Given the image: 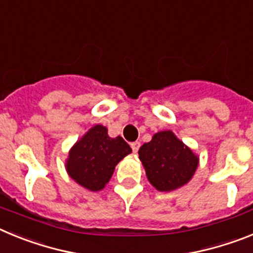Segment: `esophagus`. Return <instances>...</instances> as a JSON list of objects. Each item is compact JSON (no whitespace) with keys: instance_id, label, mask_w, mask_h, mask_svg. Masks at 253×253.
I'll use <instances>...</instances> for the list:
<instances>
[{"instance_id":"1","label":"esophagus","mask_w":253,"mask_h":253,"mask_svg":"<svg viewBox=\"0 0 253 253\" xmlns=\"http://www.w3.org/2000/svg\"><path fill=\"white\" fill-rule=\"evenodd\" d=\"M130 147H131V149H133L134 153H137L138 149H139V147H140V143L139 142H133V143H130Z\"/></svg>"}]
</instances>
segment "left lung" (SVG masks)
Instances as JSON below:
<instances>
[{
    "instance_id": "obj_1",
    "label": "left lung",
    "mask_w": 253,
    "mask_h": 253,
    "mask_svg": "<svg viewBox=\"0 0 253 253\" xmlns=\"http://www.w3.org/2000/svg\"><path fill=\"white\" fill-rule=\"evenodd\" d=\"M148 181L158 191H173L186 185L199 166V156L172 130L153 134L138 151Z\"/></svg>"
}]
</instances>
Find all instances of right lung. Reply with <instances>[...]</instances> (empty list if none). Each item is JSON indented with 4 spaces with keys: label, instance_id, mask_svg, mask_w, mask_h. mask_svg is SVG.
I'll return each mask as SVG.
<instances>
[{
    "label": "right lung",
    "instance_id": "add662e5",
    "mask_svg": "<svg viewBox=\"0 0 253 253\" xmlns=\"http://www.w3.org/2000/svg\"><path fill=\"white\" fill-rule=\"evenodd\" d=\"M129 153L131 148L120 135L109 137L106 126L96 124L69 149L67 173L80 186L100 191L110 181L116 165Z\"/></svg>",
    "mask_w": 253,
    "mask_h": 253
}]
</instances>
